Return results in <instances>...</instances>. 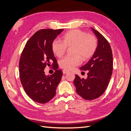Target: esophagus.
I'll list each match as a JSON object with an SVG mask.
<instances>
[{
  "instance_id": "1",
  "label": "esophagus",
  "mask_w": 131,
  "mask_h": 131,
  "mask_svg": "<svg viewBox=\"0 0 131 131\" xmlns=\"http://www.w3.org/2000/svg\"><path fill=\"white\" fill-rule=\"evenodd\" d=\"M69 73V71L67 70H63V74H67Z\"/></svg>"
}]
</instances>
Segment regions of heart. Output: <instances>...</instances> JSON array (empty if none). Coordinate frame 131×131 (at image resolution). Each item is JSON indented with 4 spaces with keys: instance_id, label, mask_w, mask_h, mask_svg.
Wrapping results in <instances>:
<instances>
[{
    "instance_id": "obj_1",
    "label": "heart",
    "mask_w": 131,
    "mask_h": 131,
    "mask_svg": "<svg viewBox=\"0 0 131 131\" xmlns=\"http://www.w3.org/2000/svg\"><path fill=\"white\" fill-rule=\"evenodd\" d=\"M97 46V39L94 35L79 29H73L63 35L62 42L54 40L51 43V49L57 57H61L66 53L67 47H73L72 52L74 55L67 56L59 62L61 68L70 70L80 64L81 58L86 61L92 57Z\"/></svg>"
}]
</instances>
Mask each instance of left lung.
<instances>
[{
	"label": "left lung",
	"instance_id": "8db88e82",
	"mask_svg": "<svg viewBox=\"0 0 131 131\" xmlns=\"http://www.w3.org/2000/svg\"><path fill=\"white\" fill-rule=\"evenodd\" d=\"M91 29L98 39L96 52L81 70H88L86 79L75 75L74 84L77 93L84 100H95L104 92L113 72L112 50L108 40L93 28Z\"/></svg>",
	"mask_w": 131,
	"mask_h": 131
}]
</instances>
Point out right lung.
<instances>
[{
	"instance_id": "add662e5",
	"label": "right lung",
	"mask_w": 131,
	"mask_h": 131,
	"mask_svg": "<svg viewBox=\"0 0 131 131\" xmlns=\"http://www.w3.org/2000/svg\"><path fill=\"white\" fill-rule=\"evenodd\" d=\"M63 29H42L30 37L23 49L19 62V77L26 93L31 100L39 103L49 102L56 94L60 82L62 71L51 49V43ZM56 70L51 75H45L47 66Z\"/></svg>"
}]
</instances>
